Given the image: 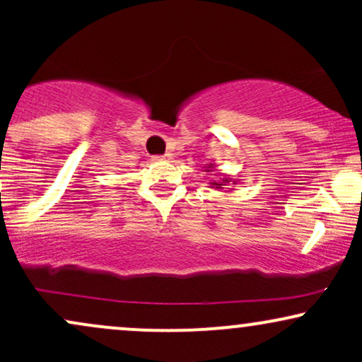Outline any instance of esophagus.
<instances>
[{
	"label": "esophagus",
	"instance_id": "34e87169",
	"mask_svg": "<svg viewBox=\"0 0 362 362\" xmlns=\"http://www.w3.org/2000/svg\"><path fill=\"white\" fill-rule=\"evenodd\" d=\"M153 160H155V161H167V160H172V155H170V153H165V155L153 156Z\"/></svg>",
	"mask_w": 362,
	"mask_h": 362
}]
</instances>
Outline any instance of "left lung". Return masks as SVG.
<instances>
[{"mask_svg": "<svg viewBox=\"0 0 362 362\" xmlns=\"http://www.w3.org/2000/svg\"><path fill=\"white\" fill-rule=\"evenodd\" d=\"M204 170L206 172H213L214 170V163H209L207 165V167H204ZM219 173V172H218ZM221 178H219V180H214V182H209V185H211V189H218V190H223L224 189V185H236V178H233V177H230V175H219ZM233 190V189H231ZM228 192H230V190H228Z\"/></svg>", "mask_w": 362, "mask_h": 362, "instance_id": "1", "label": "left lung"}]
</instances>
